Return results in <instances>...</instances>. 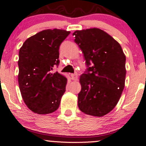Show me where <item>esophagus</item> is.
I'll return each instance as SVG.
<instances>
[{
  "label": "esophagus",
  "mask_w": 146,
  "mask_h": 146,
  "mask_svg": "<svg viewBox=\"0 0 146 146\" xmlns=\"http://www.w3.org/2000/svg\"><path fill=\"white\" fill-rule=\"evenodd\" d=\"M70 76H71L72 80H78V75H77V73H72V74L70 75Z\"/></svg>",
  "instance_id": "34e87169"
}]
</instances>
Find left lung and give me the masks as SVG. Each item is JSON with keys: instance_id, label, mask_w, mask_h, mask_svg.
<instances>
[{"instance_id": "left-lung-1", "label": "left lung", "mask_w": 146, "mask_h": 146, "mask_svg": "<svg viewBox=\"0 0 146 146\" xmlns=\"http://www.w3.org/2000/svg\"><path fill=\"white\" fill-rule=\"evenodd\" d=\"M73 36L88 66L80 77L78 107L88 115L104 116L117 104L124 88L125 56L119 43L98 28L77 30Z\"/></svg>"}]
</instances>
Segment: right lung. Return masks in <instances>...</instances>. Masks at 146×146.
Wrapping results in <instances>:
<instances>
[{"mask_svg":"<svg viewBox=\"0 0 146 146\" xmlns=\"http://www.w3.org/2000/svg\"><path fill=\"white\" fill-rule=\"evenodd\" d=\"M45 29L27 38L19 50L18 84L23 101L33 113L45 115L59 108L67 79L53 68L59 64V48L70 34Z\"/></svg>","mask_w":146,"mask_h":146,"instance_id":"right-lung-1","label":"right lung"}]
</instances>
